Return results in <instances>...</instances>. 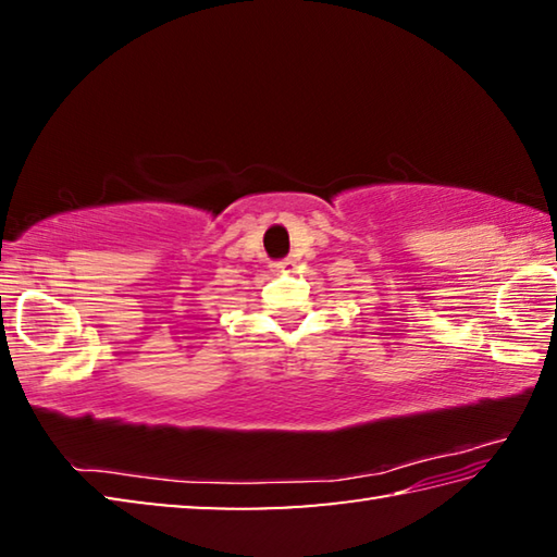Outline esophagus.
<instances>
[{"mask_svg":"<svg viewBox=\"0 0 557 557\" xmlns=\"http://www.w3.org/2000/svg\"><path fill=\"white\" fill-rule=\"evenodd\" d=\"M272 268H275L277 272H289V270H295V258H282V260H275V262H272Z\"/></svg>","mask_w":557,"mask_h":557,"instance_id":"esophagus-1","label":"esophagus"}]
</instances>
